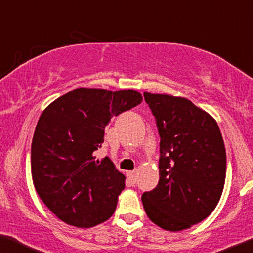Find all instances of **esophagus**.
I'll return each mask as SVG.
<instances>
[{
  "instance_id": "1",
  "label": "esophagus",
  "mask_w": 253,
  "mask_h": 253,
  "mask_svg": "<svg viewBox=\"0 0 253 253\" xmlns=\"http://www.w3.org/2000/svg\"><path fill=\"white\" fill-rule=\"evenodd\" d=\"M137 175H138V170L127 171V176H128V178H129V179L131 180V183H136Z\"/></svg>"
}]
</instances>
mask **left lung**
Here are the masks:
<instances>
[{"instance_id":"8db88e82","label":"left lung","mask_w":253,"mask_h":253,"mask_svg":"<svg viewBox=\"0 0 253 253\" xmlns=\"http://www.w3.org/2000/svg\"><path fill=\"white\" fill-rule=\"evenodd\" d=\"M160 135L159 183L142 195L151 221L179 232L206 219L219 202L226 151L218 124L185 97L144 92Z\"/></svg>"}]
</instances>
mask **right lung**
I'll return each instance as SVG.
<instances>
[{
	"mask_svg": "<svg viewBox=\"0 0 253 253\" xmlns=\"http://www.w3.org/2000/svg\"><path fill=\"white\" fill-rule=\"evenodd\" d=\"M133 89L77 88L44 109L32 142V176L40 198L60 220L88 228L108 220L126 177L110 158L95 160L114 116L142 102Z\"/></svg>",
	"mask_w": 253,
	"mask_h": 253,
	"instance_id": "obj_1",
	"label": "right lung"
}]
</instances>
